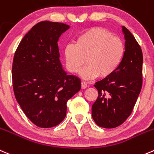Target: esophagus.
I'll return each instance as SVG.
<instances>
[{
    "label": "esophagus",
    "instance_id": "obj_1",
    "mask_svg": "<svg viewBox=\"0 0 154 154\" xmlns=\"http://www.w3.org/2000/svg\"><path fill=\"white\" fill-rule=\"evenodd\" d=\"M86 87H87V85H86V82L82 81V82H81V89H86Z\"/></svg>",
    "mask_w": 154,
    "mask_h": 154
}]
</instances>
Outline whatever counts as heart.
<instances>
[{"label": "heart", "instance_id": "obj_1", "mask_svg": "<svg viewBox=\"0 0 154 154\" xmlns=\"http://www.w3.org/2000/svg\"><path fill=\"white\" fill-rule=\"evenodd\" d=\"M125 53L123 41L107 30L92 28L77 37L75 44H68L64 50L65 65L71 73L80 71V76L92 80L110 77L117 71Z\"/></svg>", "mask_w": 154, "mask_h": 154}]
</instances>
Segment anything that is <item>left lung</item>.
Returning <instances> with one entry per match:
<instances>
[{"label": "left lung", "mask_w": 154, "mask_h": 154, "mask_svg": "<svg viewBox=\"0 0 154 154\" xmlns=\"http://www.w3.org/2000/svg\"><path fill=\"white\" fill-rule=\"evenodd\" d=\"M125 53L117 71L94 85L98 92L92 106V116L100 127L111 129L130 116L142 86L143 55L132 33L122 26Z\"/></svg>", "instance_id": "8db88e82"}]
</instances>
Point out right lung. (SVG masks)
I'll return each mask as SVG.
<instances>
[{
	"label": "right lung",
	"mask_w": 154,
	"mask_h": 154,
	"mask_svg": "<svg viewBox=\"0 0 154 154\" xmlns=\"http://www.w3.org/2000/svg\"><path fill=\"white\" fill-rule=\"evenodd\" d=\"M69 25L44 21L24 36L13 58L15 97L26 117L38 127L59 125L67 101L81 89L77 77L62 68L58 41Z\"/></svg>",
	"instance_id": "add662e5"
}]
</instances>
